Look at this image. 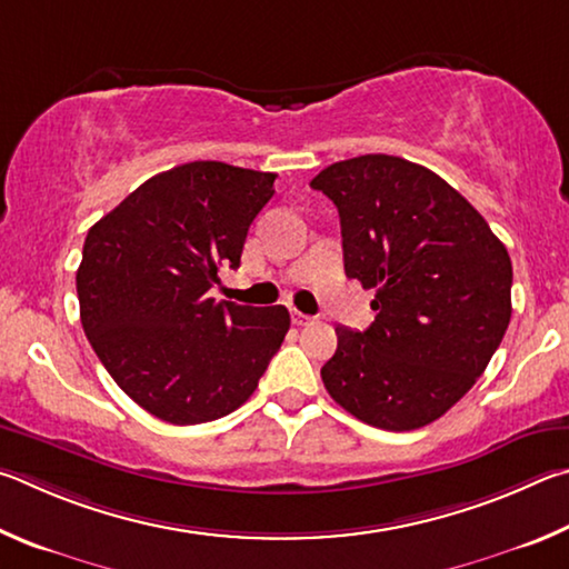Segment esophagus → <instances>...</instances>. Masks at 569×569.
Returning <instances> with one entry per match:
<instances>
[{"instance_id":"1","label":"esophagus","mask_w":569,"mask_h":569,"mask_svg":"<svg viewBox=\"0 0 569 569\" xmlns=\"http://www.w3.org/2000/svg\"><path fill=\"white\" fill-rule=\"evenodd\" d=\"M312 320H315V317L305 315V312H300V310H292V322H295V325H310Z\"/></svg>"}]
</instances>
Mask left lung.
<instances>
[{
	"label": "left lung",
	"instance_id": "8db88e82",
	"mask_svg": "<svg viewBox=\"0 0 569 569\" xmlns=\"http://www.w3.org/2000/svg\"><path fill=\"white\" fill-rule=\"evenodd\" d=\"M340 212L345 272L375 290L365 332L337 327L332 400L372 427L442 417L490 365L512 317V262L485 217L430 169L362 154L312 182Z\"/></svg>",
	"mask_w": 569,
	"mask_h": 569
}]
</instances>
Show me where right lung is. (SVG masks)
I'll return each instance as SVG.
<instances>
[{
  "label": "right lung",
  "instance_id": "right-lung-1",
  "mask_svg": "<svg viewBox=\"0 0 569 569\" xmlns=\"http://www.w3.org/2000/svg\"><path fill=\"white\" fill-rule=\"evenodd\" d=\"M272 172L187 162L154 174L89 229L79 317L124 395L169 425L212 422L257 390L290 330L287 307L209 297L239 267Z\"/></svg>",
  "mask_w": 569,
  "mask_h": 569
}]
</instances>
